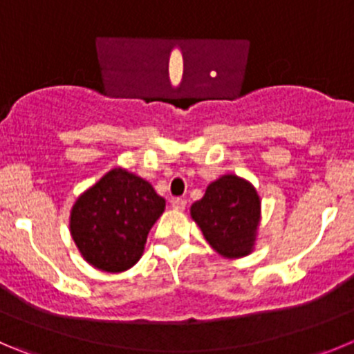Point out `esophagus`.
<instances>
[{
	"label": "esophagus",
	"instance_id": "1",
	"mask_svg": "<svg viewBox=\"0 0 354 354\" xmlns=\"http://www.w3.org/2000/svg\"><path fill=\"white\" fill-rule=\"evenodd\" d=\"M173 207L176 211H183L187 207V201L181 199V197H176V199H173Z\"/></svg>",
	"mask_w": 354,
	"mask_h": 354
}]
</instances>
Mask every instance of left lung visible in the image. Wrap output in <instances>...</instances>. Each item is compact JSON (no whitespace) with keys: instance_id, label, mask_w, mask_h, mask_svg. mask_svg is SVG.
<instances>
[{"instance_id":"1","label":"left lung","mask_w":354,"mask_h":354,"mask_svg":"<svg viewBox=\"0 0 354 354\" xmlns=\"http://www.w3.org/2000/svg\"><path fill=\"white\" fill-rule=\"evenodd\" d=\"M190 214L213 250L225 259L252 253L260 222V197L252 183L225 174L206 188Z\"/></svg>"}]
</instances>
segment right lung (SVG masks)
<instances>
[{"instance_id": "obj_1", "label": "right lung", "mask_w": 354, "mask_h": 354, "mask_svg": "<svg viewBox=\"0 0 354 354\" xmlns=\"http://www.w3.org/2000/svg\"><path fill=\"white\" fill-rule=\"evenodd\" d=\"M166 207L148 181L115 167L85 190L71 209L69 229L91 266L106 272L131 269Z\"/></svg>"}]
</instances>
